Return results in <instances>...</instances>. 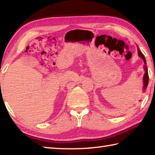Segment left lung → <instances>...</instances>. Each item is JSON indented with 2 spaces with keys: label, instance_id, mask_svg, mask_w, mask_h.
Masks as SVG:
<instances>
[{
  "label": "left lung",
  "instance_id": "obj_1",
  "mask_svg": "<svg viewBox=\"0 0 155 155\" xmlns=\"http://www.w3.org/2000/svg\"><path fill=\"white\" fill-rule=\"evenodd\" d=\"M138 53H139V57L143 59L144 61V63L147 64V62H146V59L145 57H144V56L143 55V54L141 52V51H140V49L138 47ZM144 77H143V91H144L146 90V88L148 86V84H149V74H148V68L147 67L146 65L144 66Z\"/></svg>",
  "mask_w": 155,
  "mask_h": 155
}]
</instances>
